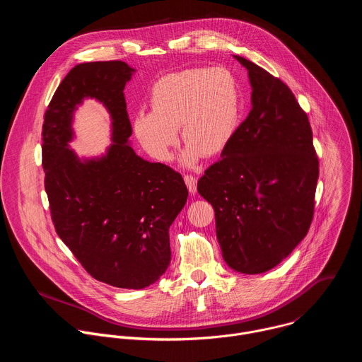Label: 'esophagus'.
Returning <instances> with one entry per match:
<instances>
[{
    "instance_id": "34e87169",
    "label": "esophagus",
    "mask_w": 362,
    "mask_h": 362,
    "mask_svg": "<svg viewBox=\"0 0 362 362\" xmlns=\"http://www.w3.org/2000/svg\"><path fill=\"white\" fill-rule=\"evenodd\" d=\"M185 182H186V186H187V189H189V192L190 193H194L196 192V183H197V179L194 177V176H192V175H185Z\"/></svg>"
}]
</instances>
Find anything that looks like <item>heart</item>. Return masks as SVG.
<instances>
[{
  "mask_svg": "<svg viewBox=\"0 0 362 362\" xmlns=\"http://www.w3.org/2000/svg\"><path fill=\"white\" fill-rule=\"evenodd\" d=\"M148 103L151 112L134 115L133 133L148 156L159 162L170 160L177 129L186 141L180 163L192 168L203 154L223 151L239 124V86L222 67L166 74L151 86Z\"/></svg>",
  "mask_w": 362,
  "mask_h": 362,
  "instance_id": "1",
  "label": "heart"
}]
</instances>
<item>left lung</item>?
I'll return each mask as SVG.
<instances>
[{
	"label": "left lung",
	"instance_id": "8db88e82",
	"mask_svg": "<svg viewBox=\"0 0 362 362\" xmlns=\"http://www.w3.org/2000/svg\"><path fill=\"white\" fill-rule=\"evenodd\" d=\"M252 86V110L221 159L197 182L215 211L222 256L236 272L262 274L311 226L320 163L306 113L279 78L233 56Z\"/></svg>",
	"mask_w": 362,
	"mask_h": 362
}]
</instances>
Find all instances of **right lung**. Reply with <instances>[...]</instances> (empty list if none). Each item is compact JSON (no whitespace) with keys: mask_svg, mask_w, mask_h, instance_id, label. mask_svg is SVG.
Here are the masks:
<instances>
[{"mask_svg":"<svg viewBox=\"0 0 362 362\" xmlns=\"http://www.w3.org/2000/svg\"><path fill=\"white\" fill-rule=\"evenodd\" d=\"M134 71L124 62L73 67L44 115L41 147L57 235L94 279L124 289H143L166 272L169 228L189 193L180 173L141 159L129 143L123 90ZM84 98L100 100L112 119V144L90 160H80L68 144Z\"/></svg>","mask_w":362,"mask_h":362,"instance_id":"right-lung-1","label":"right lung"}]
</instances>
